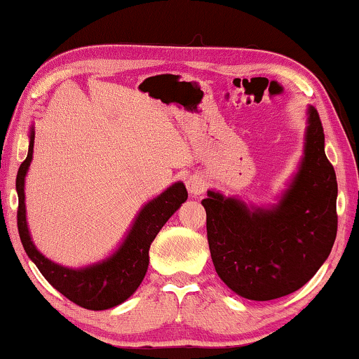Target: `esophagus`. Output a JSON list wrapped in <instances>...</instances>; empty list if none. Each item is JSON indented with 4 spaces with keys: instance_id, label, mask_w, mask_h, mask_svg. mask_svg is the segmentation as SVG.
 I'll return each mask as SVG.
<instances>
[{
    "instance_id": "1",
    "label": "esophagus",
    "mask_w": 359,
    "mask_h": 359,
    "mask_svg": "<svg viewBox=\"0 0 359 359\" xmlns=\"http://www.w3.org/2000/svg\"><path fill=\"white\" fill-rule=\"evenodd\" d=\"M186 188H188L189 194L193 196V198H196V196H199L204 191V188H205V183H204L203 176L191 175L189 178L186 180Z\"/></svg>"
}]
</instances>
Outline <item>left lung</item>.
<instances>
[{
	"mask_svg": "<svg viewBox=\"0 0 359 359\" xmlns=\"http://www.w3.org/2000/svg\"><path fill=\"white\" fill-rule=\"evenodd\" d=\"M337 193L320 117L311 106L302 161L278 204L257 208L215 191L203 199L219 278L252 301H271L301 289L332 252Z\"/></svg>",
	"mask_w": 359,
	"mask_h": 359,
	"instance_id": "1",
	"label": "left lung"
}]
</instances>
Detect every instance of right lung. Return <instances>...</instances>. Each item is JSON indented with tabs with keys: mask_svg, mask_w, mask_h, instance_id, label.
Instances as JSON below:
<instances>
[{
	"mask_svg": "<svg viewBox=\"0 0 359 359\" xmlns=\"http://www.w3.org/2000/svg\"><path fill=\"white\" fill-rule=\"evenodd\" d=\"M34 151V129L29 135V151L26 160L19 166L16 191L19 198L18 230L27 257L36 263L43 278L76 306L90 311H106L127 301L140 286L149 268V250L156 233L171 215L188 199L184 184H171L155 199L147 203L132 224L121 247L109 258L85 268H65L43 257L34 245L26 220L24 204V180Z\"/></svg>",
	"mask_w": 359,
	"mask_h": 359,
	"instance_id": "obj_1",
	"label": "right lung"
}]
</instances>
